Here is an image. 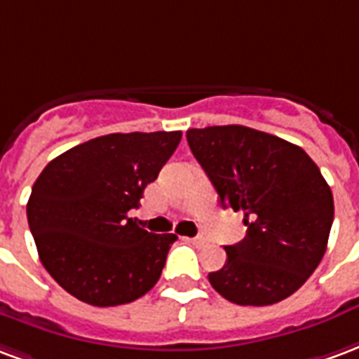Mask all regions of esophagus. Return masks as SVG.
<instances>
[{
  "label": "esophagus",
  "instance_id": "esophagus-1",
  "mask_svg": "<svg viewBox=\"0 0 359 359\" xmlns=\"http://www.w3.org/2000/svg\"><path fill=\"white\" fill-rule=\"evenodd\" d=\"M189 241L193 243V245H198V247H201V245H205V243H206L205 237H193V239H189Z\"/></svg>",
  "mask_w": 359,
  "mask_h": 359
}]
</instances>
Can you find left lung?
I'll use <instances>...</instances> for the list:
<instances>
[{
  "label": "left lung",
  "instance_id": "left-lung-1",
  "mask_svg": "<svg viewBox=\"0 0 359 359\" xmlns=\"http://www.w3.org/2000/svg\"><path fill=\"white\" fill-rule=\"evenodd\" d=\"M187 143L219 205L243 212L245 239L227 245L224 268L208 273L239 306H268L297 292L327 250L334 205L316 162L289 141L247 126L187 130Z\"/></svg>",
  "mask_w": 359,
  "mask_h": 359
}]
</instances>
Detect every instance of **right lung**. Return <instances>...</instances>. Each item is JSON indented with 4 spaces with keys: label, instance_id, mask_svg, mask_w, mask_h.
<instances>
[{
    "label": "right lung",
    "instance_id": "obj_1",
    "mask_svg": "<svg viewBox=\"0 0 359 359\" xmlns=\"http://www.w3.org/2000/svg\"><path fill=\"white\" fill-rule=\"evenodd\" d=\"M182 132L109 133L47 164L26 205L43 268L91 306L133 302L158 281L174 233L128 216L176 151Z\"/></svg>",
    "mask_w": 359,
    "mask_h": 359
}]
</instances>
